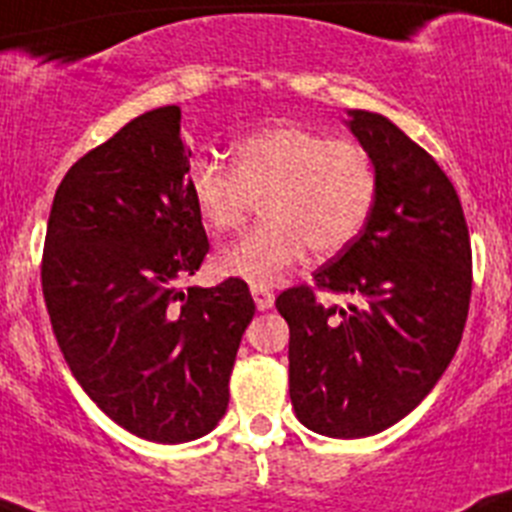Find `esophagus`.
<instances>
[{
  "label": "esophagus",
  "mask_w": 512,
  "mask_h": 512,
  "mask_svg": "<svg viewBox=\"0 0 512 512\" xmlns=\"http://www.w3.org/2000/svg\"><path fill=\"white\" fill-rule=\"evenodd\" d=\"M252 298H255V306L260 308V311H267L275 301V296L267 288H252Z\"/></svg>",
  "instance_id": "obj_1"
}]
</instances>
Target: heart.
<instances>
[{"instance_id": "heart-1", "label": "heart", "mask_w": 512, "mask_h": 512, "mask_svg": "<svg viewBox=\"0 0 512 512\" xmlns=\"http://www.w3.org/2000/svg\"><path fill=\"white\" fill-rule=\"evenodd\" d=\"M186 186L196 214L214 232L245 227L262 201L267 222L222 250L216 265L227 278L267 288L303 257L336 255L370 222L377 168L370 150L349 137L306 127H267L234 142L232 168L199 158Z\"/></svg>"}]
</instances>
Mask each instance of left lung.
Masks as SVG:
<instances>
[{"label": "left lung", "mask_w": 512, "mask_h": 512, "mask_svg": "<svg viewBox=\"0 0 512 512\" xmlns=\"http://www.w3.org/2000/svg\"><path fill=\"white\" fill-rule=\"evenodd\" d=\"M349 117L375 160L377 201L313 285L362 306H324L311 285L275 298L290 329L293 411L331 439L380 434L431 393L462 342L472 296L469 229L444 170L382 114Z\"/></svg>", "instance_id": "obj_1"}]
</instances>
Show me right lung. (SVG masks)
I'll list each match as a JSON object with an SVG mask.
<instances>
[{
  "label": "right lung",
  "mask_w": 512,
  "mask_h": 512,
  "mask_svg": "<svg viewBox=\"0 0 512 512\" xmlns=\"http://www.w3.org/2000/svg\"><path fill=\"white\" fill-rule=\"evenodd\" d=\"M181 109L160 107L68 168L45 232L43 296L78 385L158 444L206 436L255 301L245 280L188 285L209 237L186 186Z\"/></svg>",
  "instance_id": "obj_1"
}]
</instances>
